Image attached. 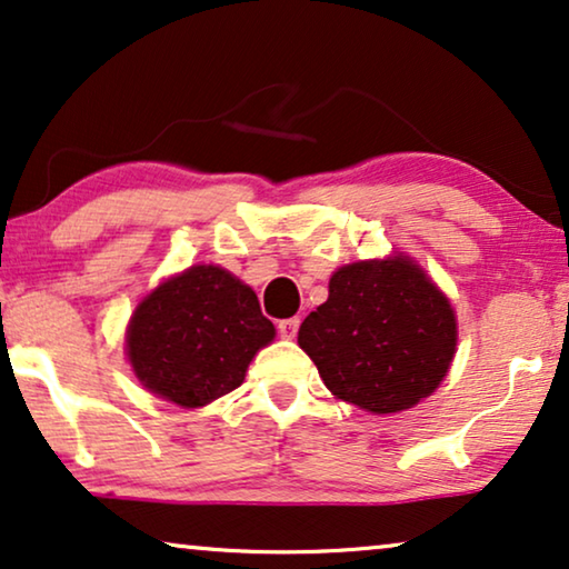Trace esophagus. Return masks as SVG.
<instances>
[{
    "mask_svg": "<svg viewBox=\"0 0 569 569\" xmlns=\"http://www.w3.org/2000/svg\"><path fill=\"white\" fill-rule=\"evenodd\" d=\"M279 337H284V339H292L295 333H298V329H300V318H284V321H279Z\"/></svg>",
    "mask_w": 569,
    "mask_h": 569,
    "instance_id": "34e87169",
    "label": "esophagus"
}]
</instances>
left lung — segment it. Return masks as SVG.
Listing matches in <instances>:
<instances>
[{"mask_svg": "<svg viewBox=\"0 0 569 569\" xmlns=\"http://www.w3.org/2000/svg\"><path fill=\"white\" fill-rule=\"evenodd\" d=\"M456 310L409 256L337 269L329 300L298 331L337 399L370 415H396L427 399L456 355Z\"/></svg>", "mask_w": 569, "mask_h": 569, "instance_id": "8db88e82", "label": "left lung"}]
</instances>
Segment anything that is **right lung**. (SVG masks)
Returning <instances> with one entry per match:
<instances>
[{"label": "right lung", "mask_w": 569, "mask_h": 569, "mask_svg": "<svg viewBox=\"0 0 569 569\" xmlns=\"http://www.w3.org/2000/svg\"><path fill=\"white\" fill-rule=\"evenodd\" d=\"M274 323L251 287L214 263L166 279L139 302L127 329V355L147 391L183 409L236 391Z\"/></svg>", "instance_id": "obj_1"}]
</instances>
